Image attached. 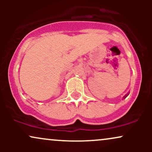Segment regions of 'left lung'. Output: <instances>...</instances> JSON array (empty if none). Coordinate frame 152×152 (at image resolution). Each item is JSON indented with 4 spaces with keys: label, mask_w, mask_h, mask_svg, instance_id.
I'll return each instance as SVG.
<instances>
[{
    "label": "left lung",
    "mask_w": 152,
    "mask_h": 152,
    "mask_svg": "<svg viewBox=\"0 0 152 152\" xmlns=\"http://www.w3.org/2000/svg\"><path fill=\"white\" fill-rule=\"evenodd\" d=\"M127 96H128V94H126V96H124V98H126V97Z\"/></svg>",
    "instance_id": "obj_1"
}]
</instances>
